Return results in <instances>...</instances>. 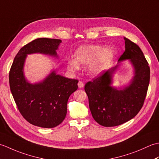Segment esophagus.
<instances>
[{
	"instance_id": "1",
	"label": "esophagus",
	"mask_w": 159,
	"mask_h": 159,
	"mask_svg": "<svg viewBox=\"0 0 159 159\" xmlns=\"http://www.w3.org/2000/svg\"><path fill=\"white\" fill-rule=\"evenodd\" d=\"M78 87H79V88H83L84 87L83 83L82 81H80V80H79V83H78Z\"/></svg>"
}]
</instances>
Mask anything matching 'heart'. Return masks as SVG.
<instances>
[{"label": "heart", "instance_id": "1", "mask_svg": "<svg viewBox=\"0 0 159 159\" xmlns=\"http://www.w3.org/2000/svg\"><path fill=\"white\" fill-rule=\"evenodd\" d=\"M115 50L110 46L84 45L79 47L74 54V59L67 61V68L71 72H76L80 66H87V73L95 76L102 74L113 61Z\"/></svg>", "mask_w": 159, "mask_h": 159}]
</instances>
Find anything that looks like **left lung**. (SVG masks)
Returning <instances> with one entry per match:
<instances>
[{
	"instance_id": "8db88e82",
	"label": "left lung",
	"mask_w": 159,
	"mask_h": 159,
	"mask_svg": "<svg viewBox=\"0 0 159 159\" xmlns=\"http://www.w3.org/2000/svg\"><path fill=\"white\" fill-rule=\"evenodd\" d=\"M124 39L125 51L118 62L129 60L133 67L134 76L129 84L120 89L111 86L118 64L85 85L93 119L106 127L119 126L137 116L143 107L150 83V67L143 52L136 43Z\"/></svg>"
}]
</instances>
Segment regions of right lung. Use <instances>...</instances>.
I'll return each mask as SVG.
<instances>
[{"mask_svg":"<svg viewBox=\"0 0 159 159\" xmlns=\"http://www.w3.org/2000/svg\"><path fill=\"white\" fill-rule=\"evenodd\" d=\"M61 40L38 38L23 46L15 57L9 72L10 89L20 113L30 124L54 128L65 119L70 96L78 89L79 80L70 79L53 70L42 81L32 84L24 74L27 55L40 53L58 57Z\"/></svg>","mask_w":159,"mask_h":159,"instance_id":"add662e5","label":"right lung"}]
</instances>
